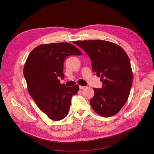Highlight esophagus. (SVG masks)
<instances>
[{
    "instance_id": "esophagus-1",
    "label": "esophagus",
    "mask_w": 154,
    "mask_h": 154,
    "mask_svg": "<svg viewBox=\"0 0 154 154\" xmlns=\"http://www.w3.org/2000/svg\"><path fill=\"white\" fill-rule=\"evenodd\" d=\"M85 87H86L85 86H82V85H79V88H80V89H81V90L84 89V88H85Z\"/></svg>"
}]
</instances>
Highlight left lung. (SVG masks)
<instances>
[{
    "label": "left lung",
    "mask_w": 154,
    "mask_h": 154,
    "mask_svg": "<svg viewBox=\"0 0 154 154\" xmlns=\"http://www.w3.org/2000/svg\"><path fill=\"white\" fill-rule=\"evenodd\" d=\"M74 44L90 57L92 70L101 78L103 86L94 88L91 107L101 116H114L126 103L132 85V71L127 53L119 45L106 40H80Z\"/></svg>",
    "instance_id": "left-lung-1"
}]
</instances>
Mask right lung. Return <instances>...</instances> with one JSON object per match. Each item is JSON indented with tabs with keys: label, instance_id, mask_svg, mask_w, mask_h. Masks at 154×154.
<instances>
[{
	"label": "right lung",
	"instance_id": "1",
	"mask_svg": "<svg viewBox=\"0 0 154 154\" xmlns=\"http://www.w3.org/2000/svg\"><path fill=\"white\" fill-rule=\"evenodd\" d=\"M81 54L72 44L60 42L40 45L28 56L23 75L29 93L38 107L53 120L67 116L72 96L79 90L77 85L66 87L60 84L59 78H64V60L69 55Z\"/></svg>",
	"mask_w": 154,
	"mask_h": 154
}]
</instances>
